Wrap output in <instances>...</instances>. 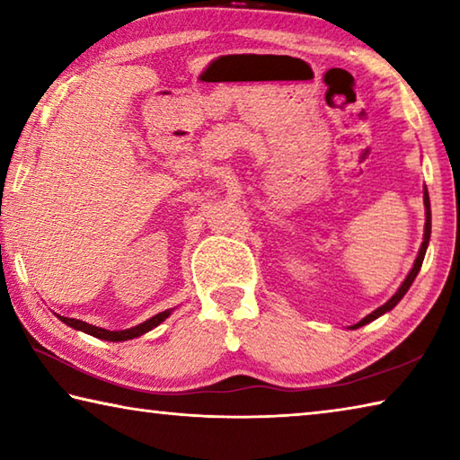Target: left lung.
<instances>
[{
    "label": "left lung",
    "instance_id": "obj_1",
    "mask_svg": "<svg viewBox=\"0 0 460 460\" xmlns=\"http://www.w3.org/2000/svg\"><path fill=\"white\" fill-rule=\"evenodd\" d=\"M424 208H426V225H424V241H422V245H420V252H418V258H416V261H414V266H411V270H410V274L406 276V279H403L402 282V286L398 288V292H395L392 298H389L384 306H379L377 310H373L371 314H367L363 318V321H359L357 324H353L351 329H359V326H363V324H369L371 321H376V318H379L381 314H385V313H389V310H392L395 305H398V302L403 298V294H406L408 290H410V286H411V282H414L416 279V276H418V271H420V268H422V261H424V255H426V247H428V241H430V227H432V223H430V199H428V190L424 189Z\"/></svg>",
    "mask_w": 460,
    "mask_h": 460
}]
</instances>
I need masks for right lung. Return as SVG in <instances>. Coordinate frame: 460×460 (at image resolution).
I'll use <instances>...</instances> for the list:
<instances>
[{"label": "right lung", "mask_w": 460, "mask_h": 460, "mask_svg": "<svg viewBox=\"0 0 460 460\" xmlns=\"http://www.w3.org/2000/svg\"><path fill=\"white\" fill-rule=\"evenodd\" d=\"M172 310H164V313H158L152 318H147L146 323L137 324V326H131V329L126 331H107V329H101V326L95 324H89V323H83V321H76V318H68V316H58L62 323L73 326L76 331H83L87 334H93V337L97 339H103V341H113V342H119V341H129V339H136V337H142L144 332L152 331L154 326H158L160 323H164L166 318L170 316Z\"/></svg>", "instance_id": "1"}]
</instances>
